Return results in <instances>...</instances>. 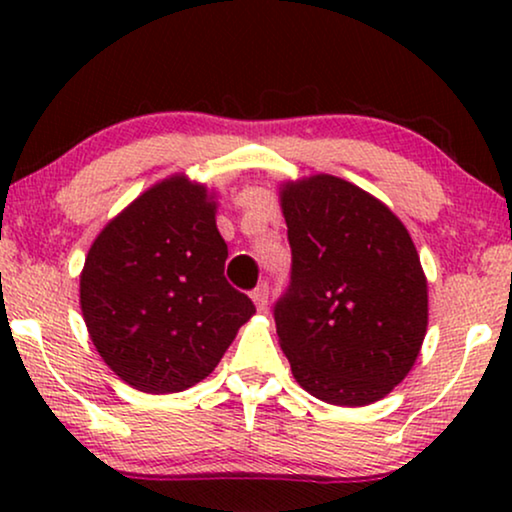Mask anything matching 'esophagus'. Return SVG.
Listing matches in <instances>:
<instances>
[{"label": "esophagus", "instance_id": "obj_1", "mask_svg": "<svg viewBox=\"0 0 512 512\" xmlns=\"http://www.w3.org/2000/svg\"><path fill=\"white\" fill-rule=\"evenodd\" d=\"M268 284H261V286H256L254 291H251V300H254V305L258 307V310H265V307H268Z\"/></svg>", "mask_w": 512, "mask_h": 512}]
</instances>
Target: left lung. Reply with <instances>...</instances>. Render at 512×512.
Masks as SVG:
<instances>
[{
    "label": "left lung",
    "instance_id": "left-lung-1",
    "mask_svg": "<svg viewBox=\"0 0 512 512\" xmlns=\"http://www.w3.org/2000/svg\"><path fill=\"white\" fill-rule=\"evenodd\" d=\"M291 286L275 305L279 347L307 394L359 408L405 380L429 324L415 242L391 209L349 181L279 186Z\"/></svg>",
    "mask_w": 512,
    "mask_h": 512
}]
</instances>
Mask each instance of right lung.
<instances>
[{
	"mask_svg": "<svg viewBox=\"0 0 512 512\" xmlns=\"http://www.w3.org/2000/svg\"><path fill=\"white\" fill-rule=\"evenodd\" d=\"M228 244L205 184L172 174L90 244L81 312L102 361L132 389L177 394L219 366L256 307L223 277Z\"/></svg>",
	"mask_w": 512,
	"mask_h": 512,
	"instance_id": "1",
	"label": "right lung"
}]
</instances>
